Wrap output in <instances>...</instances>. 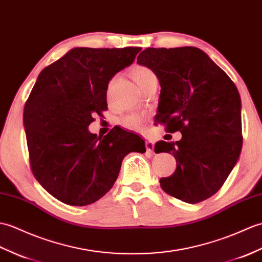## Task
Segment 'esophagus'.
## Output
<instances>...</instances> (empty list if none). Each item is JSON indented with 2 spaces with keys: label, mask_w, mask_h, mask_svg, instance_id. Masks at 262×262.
Returning <instances> with one entry per match:
<instances>
[{
  "label": "esophagus",
  "mask_w": 262,
  "mask_h": 262,
  "mask_svg": "<svg viewBox=\"0 0 262 262\" xmlns=\"http://www.w3.org/2000/svg\"><path fill=\"white\" fill-rule=\"evenodd\" d=\"M145 146H146V149H147V151H149V153H153V151H154V143L153 142L146 141Z\"/></svg>",
  "instance_id": "34e87169"
}]
</instances>
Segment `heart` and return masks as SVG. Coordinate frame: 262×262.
Instances as JSON below:
<instances>
[{
  "mask_svg": "<svg viewBox=\"0 0 262 262\" xmlns=\"http://www.w3.org/2000/svg\"><path fill=\"white\" fill-rule=\"evenodd\" d=\"M130 75L141 89L149 80H151V79L156 78L154 72L151 71L149 68H147L146 66H135L132 69ZM144 120H145V118H144V116H142V115L132 114V115H127V116L121 118L119 123L121 126L125 127V128H127V129L139 130V129H142V127L144 125Z\"/></svg>",
  "mask_w": 262,
  "mask_h": 262,
  "instance_id": "heart-1",
  "label": "heart"
}]
</instances>
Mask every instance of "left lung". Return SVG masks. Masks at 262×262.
I'll use <instances>...</instances> for the list:
<instances>
[{
    "mask_svg": "<svg viewBox=\"0 0 262 262\" xmlns=\"http://www.w3.org/2000/svg\"><path fill=\"white\" fill-rule=\"evenodd\" d=\"M137 63L156 75L161 94L155 120L178 142L160 141L155 153L176 160L175 172L160 180L169 195L199 203L215 194L239 160L242 148L241 99L229 76L194 47L147 48Z\"/></svg>",
    "mask_w": 262,
    "mask_h": 262,
    "instance_id": "obj_1",
    "label": "left lung"
}]
</instances>
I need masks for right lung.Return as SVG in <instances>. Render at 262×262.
<instances>
[{
	"label": "right lung",
	"mask_w": 262,
	"mask_h": 262,
	"mask_svg": "<svg viewBox=\"0 0 262 262\" xmlns=\"http://www.w3.org/2000/svg\"><path fill=\"white\" fill-rule=\"evenodd\" d=\"M141 48H74L40 72L24 106L30 165L36 181L61 202L83 206L116 182L130 151H146L138 135L114 127L88 130L107 109L109 80L130 66Z\"/></svg>",
	"instance_id": "right-lung-1"
}]
</instances>
